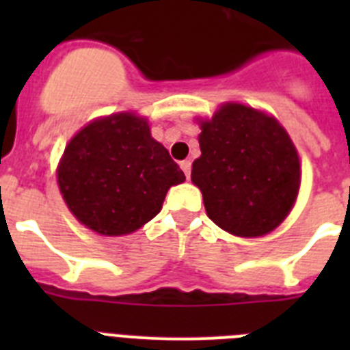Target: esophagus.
I'll list each match as a JSON object with an SVG mask.
<instances>
[{
  "label": "esophagus",
  "mask_w": 350,
  "mask_h": 350,
  "mask_svg": "<svg viewBox=\"0 0 350 350\" xmlns=\"http://www.w3.org/2000/svg\"><path fill=\"white\" fill-rule=\"evenodd\" d=\"M180 168H182V172L185 173V177L189 178L191 177V161H182Z\"/></svg>",
  "instance_id": "esophagus-1"
}]
</instances>
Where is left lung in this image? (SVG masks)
<instances>
[{"label": "left lung", "instance_id": "1", "mask_svg": "<svg viewBox=\"0 0 350 350\" xmlns=\"http://www.w3.org/2000/svg\"><path fill=\"white\" fill-rule=\"evenodd\" d=\"M202 156L191 180L203 194L206 215L237 237L273 231L296 202L301 182L299 157L275 117L224 103L212 119L200 120Z\"/></svg>", "mask_w": 350, "mask_h": 350}]
</instances>
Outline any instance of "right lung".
I'll use <instances>...</instances> for the list:
<instances>
[{"label":"right lung","instance_id":"add662e5","mask_svg":"<svg viewBox=\"0 0 350 350\" xmlns=\"http://www.w3.org/2000/svg\"><path fill=\"white\" fill-rule=\"evenodd\" d=\"M184 180L147 119L131 112L89 122L71 138L57 166L70 212L103 237L140 230L159 213L170 187Z\"/></svg>","mask_w":350,"mask_h":350}]
</instances>
